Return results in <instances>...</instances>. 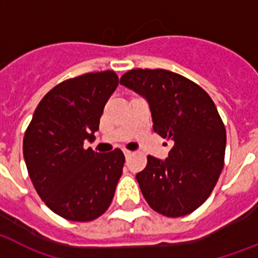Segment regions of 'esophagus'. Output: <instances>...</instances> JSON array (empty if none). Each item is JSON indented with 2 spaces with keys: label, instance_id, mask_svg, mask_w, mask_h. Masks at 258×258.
Masks as SVG:
<instances>
[{
  "label": "esophagus",
  "instance_id": "obj_1",
  "mask_svg": "<svg viewBox=\"0 0 258 258\" xmlns=\"http://www.w3.org/2000/svg\"><path fill=\"white\" fill-rule=\"evenodd\" d=\"M123 155H125V157H126V159H129L131 156H133V152L125 149V151H123Z\"/></svg>",
  "mask_w": 258,
  "mask_h": 258
}]
</instances>
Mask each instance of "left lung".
<instances>
[{
  "label": "left lung",
  "instance_id": "obj_1",
  "mask_svg": "<svg viewBox=\"0 0 258 258\" xmlns=\"http://www.w3.org/2000/svg\"><path fill=\"white\" fill-rule=\"evenodd\" d=\"M119 83L149 102L153 131L173 141L164 161L148 156L136 175L145 201L159 214L177 218L210 197L225 164L226 129L210 95L168 70L135 69Z\"/></svg>",
  "mask_w": 258,
  "mask_h": 258
}]
</instances>
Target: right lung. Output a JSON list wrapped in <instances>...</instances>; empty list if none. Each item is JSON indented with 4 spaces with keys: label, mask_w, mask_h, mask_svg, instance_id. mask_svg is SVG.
Wrapping results in <instances>:
<instances>
[{
    "label": "right lung",
    "mask_w": 258,
    "mask_h": 258,
    "mask_svg": "<svg viewBox=\"0 0 258 258\" xmlns=\"http://www.w3.org/2000/svg\"><path fill=\"white\" fill-rule=\"evenodd\" d=\"M118 85L114 71L70 78L49 90L36 107L23 141L33 187L57 215L90 222L109 209L122 175L121 149L97 153L94 140L107 99Z\"/></svg>",
    "instance_id": "1"
}]
</instances>
